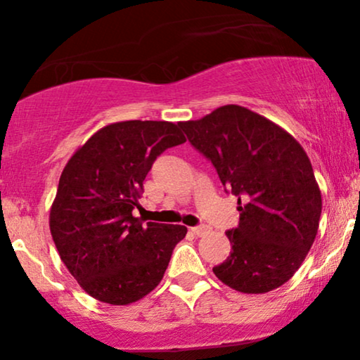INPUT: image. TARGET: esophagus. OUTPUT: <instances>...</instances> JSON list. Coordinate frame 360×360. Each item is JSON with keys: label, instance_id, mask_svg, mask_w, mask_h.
<instances>
[{"label": "esophagus", "instance_id": "1", "mask_svg": "<svg viewBox=\"0 0 360 360\" xmlns=\"http://www.w3.org/2000/svg\"><path fill=\"white\" fill-rule=\"evenodd\" d=\"M210 228L208 226L201 224V226H195V228H191V233H193L195 236H205L206 233H208Z\"/></svg>", "mask_w": 360, "mask_h": 360}]
</instances>
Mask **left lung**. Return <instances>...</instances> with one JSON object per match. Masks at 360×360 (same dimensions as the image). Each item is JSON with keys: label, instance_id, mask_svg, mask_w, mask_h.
Segmentation results:
<instances>
[{"label": "left lung", "instance_id": "1", "mask_svg": "<svg viewBox=\"0 0 360 360\" xmlns=\"http://www.w3.org/2000/svg\"><path fill=\"white\" fill-rule=\"evenodd\" d=\"M180 127L208 157L226 191L238 196L239 226L226 231L231 252L213 267L240 293L282 287L316 239L321 190L311 162L283 127L239 105L216 108Z\"/></svg>", "mask_w": 360, "mask_h": 360}]
</instances>
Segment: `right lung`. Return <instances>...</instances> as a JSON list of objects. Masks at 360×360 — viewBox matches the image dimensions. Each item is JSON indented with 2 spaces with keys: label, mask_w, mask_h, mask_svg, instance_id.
<instances>
[{
  "label": "right lung",
  "mask_w": 360,
  "mask_h": 360,
  "mask_svg": "<svg viewBox=\"0 0 360 360\" xmlns=\"http://www.w3.org/2000/svg\"><path fill=\"white\" fill-rule=\"evenodd\" d=\"M185 141L180 122H112L63 167L49 216L51 234L68 272L98 302L131 304L164 278L186 228L144 224L132 210L157 155Z\"/></svg>",
  "instance_id": "1"
}]
</instances>
